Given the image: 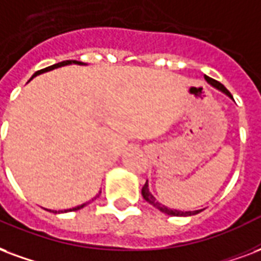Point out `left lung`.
Here are the masks:
<instances>
[{
	"label": "left lung",
	"mask_w": 261,
	"mask_h": 261,
	"mask_svg": "<svg viewBox=\"0 0 261 261\" xmlns=\"http://www.w3.org/2000/svg\"><path fill=\"white\" fill-rule=\"evenodd\" d=\"M204 80L209 83L210 86H213L214 88H217L219 91L224 92L225 95L229 96L231 99H232V95H231V92L225 88V87L221 84V83L216 82V80H213V79H210V77L204 76ZM141 194H142V196H144V199L148 202V203H150L153 207H156L158 210H160L162 213H166L169 214V216H194V214H198L200 212V210H194V212H181V210H177V209H170V207H167V206H165V204L159 203L158 200H156V198L153 196V195L150 194L149 191V185H148V181L145 182V185L142 187V191H141Z\"/></svg>",
	"instance_id": "left-lung-1"
}]
</instances>
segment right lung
<instances>
[{
    "label": "right lung",
    "mask_w": 261,
    "mask_h": 261,
    "mask_svg": "<svg viewBox=\"0 0 261 261\" xmlns=\"http://www.w3.org/2000/svg\"><path fill=\"white\" fill-rule=\"evenodd\" d=\"M71 63H74V65H86V63H83V62H79V61H63V62H59V63H55V65H52V66H48V67H45V69H41V70L36 71V73H34V74H33V76H32V79H33V77L38 76V74H41V73H45V71L54 70V69H58V67L66 66V65H71ZM32 79H30V80H32ZM99 194H101V191H99V192H98V194H96L91 200H88V202H86V203H83V204H79V206H76V207H73V209L63 210V212H62V210H61V212H57V210H55V212H52V213H66V212H74V210L83 209L84 206H87V204H88V203H91L92 200L96 199V198L99 196Z\"/></svg>",
    "instance_id": "obj_1"
}]
</instances>
